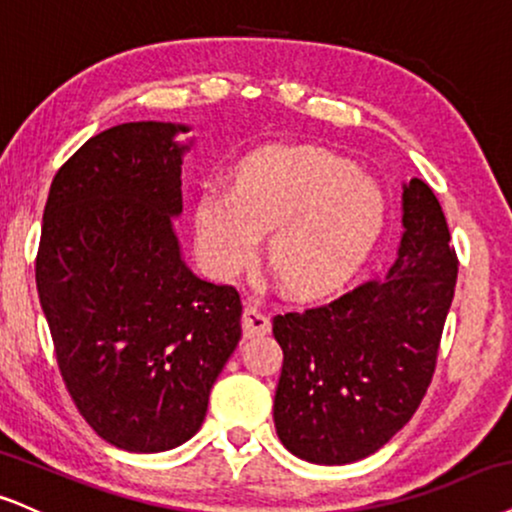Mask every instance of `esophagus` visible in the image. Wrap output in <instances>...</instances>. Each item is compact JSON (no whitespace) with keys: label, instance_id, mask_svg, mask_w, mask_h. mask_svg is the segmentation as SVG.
<instances>
[{"label":"esophagus","instance_id":"34e87169","mask_svg":"<svg viewBox=\"0 0 512 512\" xmlns=\"http://www.w3.org/2000/svg\"><path fill=\"white\" fill-rule=\"evenodd\" d=\"M272 329V322H269L267 315H262L260 307L257 305H245L243 310V334L252 338V336H264L267 331Z\"/></svg>","mask_w":512,"mask_h":512}]
</instances>
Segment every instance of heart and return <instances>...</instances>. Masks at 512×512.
<instances>
[{"label":"heart","instance_id":"obj_1","mask_svg":"<svg viewBox=\"0 0 512 512\" xmlns=\"http://www.w3.org/2000/svg\"><path fill=\"white\" fill-rule=\"evenodd\" d=\"M384 221V197L372 178L322 150H272L236 171L231 195H200L195 240L217 276H236L255 260L260 233L269 262L288 288L324 295L365 262Z\"/></svg>","mask_w":512,"mask_h":512}]
</instances>
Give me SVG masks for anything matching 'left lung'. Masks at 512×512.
Listing matches in <instances>:
<instances>
[{
    "instance_id": "left-lung-1",
    "label": "left lung",
    "mask_w": 512,
    "mask_h": 512,
    "mask_svg": "<svg viewBox=\"0 0 512 512\" xmlns=\"http://www.w3.org/2000/svg\"><path fill=\"white\" fill-rule=\"evenodd\" d=\"M458 257L434 190L403 183V236L389 274L331 303L274 317L283 367L274 424L283 446L317 465L377 453L432 384Z\"/></svg>"
}]
</instances>
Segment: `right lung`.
<instances>
[{
    "label": "right lung",
    "instance_id": "obj_1",
    "mask_svg": "<svg viewBox=\"0 0 512 512\" xmlns=\"http://www.w3.org/2000/svg\"><path fill=\"white\" fill-rule=\"evenodd\" d=\"M183 123L133 121L92 135L54 176L35 281L59 372L97 436L162 453L195 436L240 341V295L188 269Z\"/></svg>",
    "mask_w": 512,
    "mask_h": 512
}]
</instances>
